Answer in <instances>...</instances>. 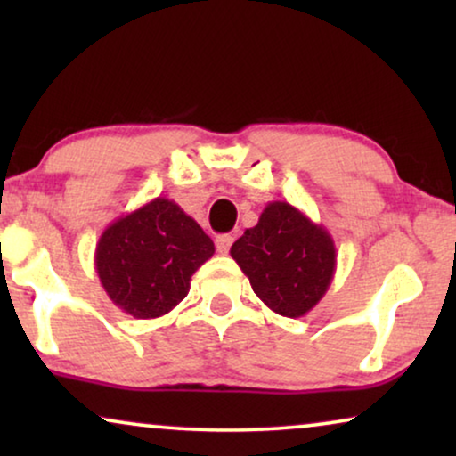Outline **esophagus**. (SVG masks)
<instances>
[{
    "label": "esophagus",
    "instance_id": "obj_1",
    "mask_svg": "<svg viewBox=\"0 0 456 456\" xmlns=\"http://www.w3.org/2000/svg\"><path fill=\"white\" fill-rule=\"evenodd\" d=\"M232 242H234V239H232V236H230V234L216 236V248H217V253L226 255V253L230 251V247H232Z\"/></svg>",
    "mask_w": 456,
    "mask_h": 456
}]
</instances>
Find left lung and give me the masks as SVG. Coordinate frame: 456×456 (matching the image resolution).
<instances>
[{"label": "left lung", "instance_id": "1", "mask_svg": "<svg viewBox=\"0 0 456 456\" xmlns=\"http://www.w3.org/2000/svg\"><path fill=\"white\" fill-rule=\"evenodd\" d=\"M230 255L253 292L273 314L307 315L326 295L336 272L330 232L286 201H272L257 226L247 228Z\"/></svg>", "mask_w": 456, "mask_h": 456}]
</instances>
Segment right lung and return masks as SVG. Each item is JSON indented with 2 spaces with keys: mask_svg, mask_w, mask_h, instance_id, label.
<instances>
[{
  "mask_svg": "<svg viewBox=\"0 0 456 456\" xmlns=\"http://www.w3.org/2000/svg\"><path fill=\"white\" fill-rule=\"evenodd\" d=\"M214 251V240L178 203L155 197L103 230L95 270L118 309L155 320L189 295L191 276Z\"/></svg>",
  "mask_w": 456,
  "mask_h": 456,
  "instance_id": "1",
  "label": "right lung"
}]
</instances>
